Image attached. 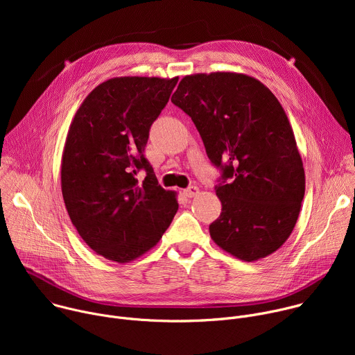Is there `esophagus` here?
<instances>
[{
	"mask_svg": "<svg viewBox=\"0 0 355 355\" xmlns=\"http://www.w3.org/2000/svg\"><path fill=\"white\" fill-rule=\"evenodd\" d=\"M184 193H185V196H188V198L196 196V195L199 193V188H198V187H189V188L184 189Z\"/></svg>",
	"mask_w": 355,
	"mask_h": 355,
	"instance_id": "obj_1",
	"label": "esophagus"
}]
</instances>
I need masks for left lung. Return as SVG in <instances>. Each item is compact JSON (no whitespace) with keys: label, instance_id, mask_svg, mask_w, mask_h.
Wrapping results in <instances>:
<instances>
[{"label":"left lung","instance_id":"obj_1","mask_svg":"<svg viewBox=\"0 0 355 355\" xmlns=\"http://www.w3.org/2000/svg\"><path fill=\"white\" fill-rule=\"evenodd\" d=\"M171 101L222 170L212 240L241 261L272 254L291 236L305 196V170L279 101L257 78L230 71L185 76Z\"/></svg>","mask_w":355,"mask_h":355}]
</instances>
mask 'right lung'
<instances>
[{
	"instance_id": "obj_1",
	"label": "right lung",
	"mask_w": 355,
	"mask_h": 355,
	"mask_svg": "<svg viewBox=\"0 0 355 355\" xmlns=\"http://www.w3.org/2000/svg\"><path fill=\"white\" fill-rule=\"evenodd\" d=\"M178 81L115 77L96 85L70 125L62 192L71 223L98 256L129 263L153 248L178 211L144 157L148 130ZM140 169L145 180L135 178Z\"/></svg>"
}]
</instances>
